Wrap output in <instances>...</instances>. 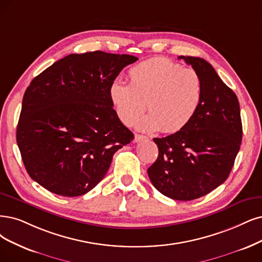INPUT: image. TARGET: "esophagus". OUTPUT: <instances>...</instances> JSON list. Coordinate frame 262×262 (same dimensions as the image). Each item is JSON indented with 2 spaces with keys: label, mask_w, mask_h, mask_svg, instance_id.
I'll return each instance as SVG.
<instances>
[{
  "label": "esophagus",
  "mask_w": 262,
  "mask_h": 262,
  "mask_svg": "<svg viewBox=\"0 0 262 262\" xmlns=\"http://www.w3.org/2000/svg\"><path fill=\"white\" fill-rule=\"evenodd\" d=\"M143 139H147L146 136H143V135H139V134H136L135 135V138H134V142H139Z\"/></svg>",
  "instance_id": "34e87169"
}]
</instances>
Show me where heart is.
I'll list each match as a JSON object with an SVG mask.
<instances>
[{
	"label": "heart",
	"mask_w": 262,
	"mask_h": 262,
	"mask_svg": "<svg viewBox=\"0 0 262 262\" xmlns=\"http://www.w3.org/2000/svg\"><path fill=\"white\" fill-rule=\"evenodd\" d=\"M128 85L114 82L110 101L118 118L127 126L136 123L146 110L150 114L139 127L147 132L177 133L195 118L204 97L200 74L166 58H151L132 67Z\"/></svg>",
	"instance_id": "1"
}]
</instances>
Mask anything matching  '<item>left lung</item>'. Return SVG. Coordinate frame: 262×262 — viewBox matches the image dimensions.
Listing matches in <instances>:
<instances>
[{
	"mask_svg": "<svg viewBox=\"0 0 262 262\" xmlns=\"http://www.w3.org/2000/svg\"><path fill=\"white\" fill-rule=\"evenodd\" d=\"M201 76L204 97L195 118L185 128L154 138L159 157L148 168L158 191L177 201L208 194L229 177L239 151L242 135L237 97L212 66L199 57L179 56Z\"/></svg>",
	"mask_w": 262,
	"mask_h": 262,
	"instance_id": "1",
	"label": "left lung"
}]
</instances>
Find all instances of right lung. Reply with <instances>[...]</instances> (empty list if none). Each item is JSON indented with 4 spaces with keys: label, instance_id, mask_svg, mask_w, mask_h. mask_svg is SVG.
<instances>
[{
    "label": "right lung",
    "instance_id": "add662e5",
    "mask_svg": "<svg viewBox=\"0 0 262 262\" xmlns=\"http://www.w3.org/2000/svg\"><path fill=\"white\" fill-rule=\"evenodd\" d=\"M137 60L101 51L71 54L31 81L16 138L38 185L72 198L103 179L113 154L134 139L113 109L109 89L123 68Z\"/></svg>",
    "mask_w": 262,
    "mask_h": 262
}]
</instances>
